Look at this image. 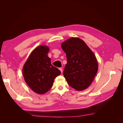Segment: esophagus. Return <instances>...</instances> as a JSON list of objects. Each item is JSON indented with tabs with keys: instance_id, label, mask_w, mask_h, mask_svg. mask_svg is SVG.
<instances>
[{
	"instance_id": "esophagus-1",
	"label": "esophagus",
	"mask_w": 123,
	"mask_h": 123,
	"mask_svg": "<svg viewBox=\"0 0 123 123\" xmlns=\"http://www.w3.org/2000/svg\"><path fill=\"white\" fill-rule=\"evenodd\" d=\"M59 70L61 71V73H62V68H59Z\"/></svg>"
}]
</instances>
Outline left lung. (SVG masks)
I'll list each match as a JSON object with an SVG mask.
<instances>
[{"label":"left lung","instance_id":"8db88e82","mask_svg":"<svg viewBox=\"0 0 123 123\" xmlns=\"http://www.w3.org/2000/svg\"><path fill=\"white\" fill-rule=\"evenodd\" d=\"M61 46L67 59L63 74L68 84L77 91L87 89L98 70L94 54L79 38H70L63 42Z\"/></svg>","mask_w":123,"mask_h":123}]
</instances>
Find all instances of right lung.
I'll return each mask as SVG.
<instances>
[{
    "label": "right lung",
    "mask_w": 123,
    "mask_h": 123,
    "mask_svg": "<svg viewBox=\"0 0 123 123\" xmlns=\"http://www.w3.org/2000/svg\"><path fill=\"white\" fill-rule=\"evenodd\" d=\"M49 48L39 46L32 51L23 67L25 83L36 93L42 94L49 91L61 71L51 64L48 57Z\"/></svg>",
    "instance_id": "add662e5"
}]
</instances>
